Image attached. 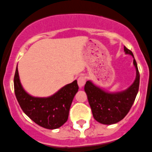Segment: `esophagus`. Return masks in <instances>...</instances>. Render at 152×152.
I'll return each instance as SVG.
<instances>
[{
  "instance_id": "1",
  "label": "esophagus",
  "mask_w": 152,
  "mask_h": 152,
  "mask_svg": "<svg viewBox=\"0 0 152 152\" xmlns=\"http://www.w3.org/2000/svg\"><path fill=\"white\" fill-rule=\"evenodd\" d=\"M86 84V77L83 76H81L78 78V85H79V87L80 88L83 87Z\"/></svg>"
}]
</instances>
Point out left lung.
I'll list each match as a JSON object with an SVG mask.
<instances>
[{
  "mask_svg": "<svg viewBox=\"0 0 152 152\" xmlns=\"http://www.w3.org/2000/svg\"><path fill=\"white\" fill-rule=\"evenodd\" d=\"M127 55L134 58V66L136 69L135 80L125 90L110 92L97 86L92 81L88 80L85 85V91L88 97L92 114L96 121L103 124H116L122 120L134 104L140 86V73L137 64L130 50L124 46Z\"/></svg>",
  "mask_w": 152,
  "mask_h": 152,
  "instance_id": "8db88e82",
  "label": "left lung"
}]
</instances>
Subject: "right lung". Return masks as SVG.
<instances>
[{
    "mask_svg": "<svg viewBox=\"0 0 152 152\" xmlns=\"http://www.w3.org/2000/svg\"><path fill=\"white\" fill-rule=\"evenodd\" d=\"M79 86L77 81L66 85L46 97L31 95L21 84L18 68L14 76V90L22 111L36 124L54 130L61 127L68 119L69 111Z\"/></svg>",
    "mask_w": 152,
    "mask_h": 152,
    "instance_id": "right-lung-1",
    "label": "right lung"
}]
</instances>
